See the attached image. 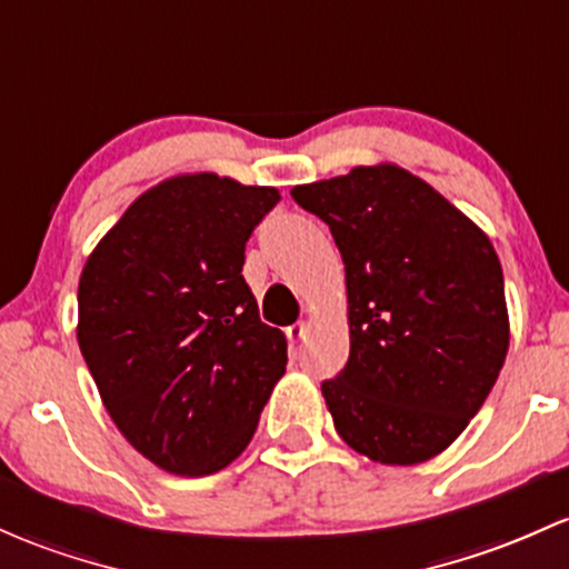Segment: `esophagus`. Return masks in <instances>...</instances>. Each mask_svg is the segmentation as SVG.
Wrapping results in <instances>:
<instances>
[{
	"instance_id": "esophagus-1",
	"label": "esophagus",
	"mask_w": 569,
	"mask_h": 569,
	"mask_svg": "<svg viewBox=\"0 0 569 569\" xmlns=\"http://www.w3.org/2000/svg\"><path fill=\"white\" fill-rule=\"evenodd\" d=\"M286 335H289V340H291V342H299V340H305V335H308V323H305V321H299V323H291V327L286 329Z\"/></svg>"
}]
</instances>
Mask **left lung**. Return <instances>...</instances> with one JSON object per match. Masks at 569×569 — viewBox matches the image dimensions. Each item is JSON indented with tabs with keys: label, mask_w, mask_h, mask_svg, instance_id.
I'll list each match as a JSON object with an SVG mask.
<instances>
[{
	"label": "left lung",
	"mask_w": 569,
	"mask_h": 569,
	"mask_svg": "<svg viewBox=\"0 0 569 569\" xmlns=\"http://www.w3.org/2000/svg\"><path fill=\"white\" fill-rule=\"evenodd\" d=\"M346 264L351 353L321 395L335 429L380 465L446 451L497 383L510 342L491 240L397 164L295 186Z\"/></svg>",
	"instance_id": "8db88e82"
}]
</instances>
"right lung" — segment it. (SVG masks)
<instances>
[{"instance_id": "add662e5", "label": "right lung", "mask_w": 569, "mask_h": 569, "mask_svg": "<svg viewBox=\"0 0 569 569\" xmlns=\"http://www.w3.org/2000/svg\"><path fill=\"white\" fill-rule=\"evenodd\" d=\"M272 186L178 174L134 199L78 286V346L121 435L172 476H213L246 451L286 337L259 318L246 242Z\"/></svg>"}]
</instances>
